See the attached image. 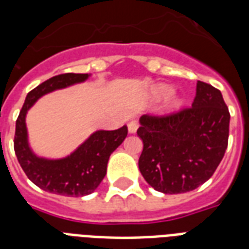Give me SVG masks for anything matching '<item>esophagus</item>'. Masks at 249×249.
<instances>
[{"label": "esophagus", "mask_w": 249, "mask_h": 249, "mask_svg": "<svg viewBox=\"0 0 249 249\" xmlns=\"http://www.w3.org/2000/svg\"><path fill=\"white\" fill-rule=\"evenodd\" d=\"M138 129V121L137 120H130L128 124V130L129 133H136Z\"/></svg>", "instance_id": "34e87169"}]
</instances>
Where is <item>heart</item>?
Here are the masks:
<instances>
[{
  "label": "heart",
  "mask_w": 249,
  "mask_h": 249,
  "mask_svg": "<svg viewBox=\"0 0 249 249\" xmlns=\"http://www.w3.org/2000/svg\"><path fill=\"white\" fill-rule=\"evenodd\" d=\"M172 86L166 85V84H159V85H156L152 90V95L155 99H161V98H166V109H176L178 108L179 106H181V101L178 99L177 97H174V95H170L172 94Z\"/></svg>",
  "instance_id": "heart-1"
}]
</instances>
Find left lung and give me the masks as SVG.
<instances>
[{
	"label": "left lung",
	"mask_w": 249,
	"mask_h": 249,
	"mask_svg": "<svg viewBox=\"0 0 249 249\" xmlns=\"http://www.w3.org/2000/svg\"><path fill=\"white\" fill-rule=\"evenodd\" d=\"M138 166L148 185L164 194L195 190L212 177L228 148L230 113L222 94L197 81L190 108L166 116L143 115Z\"/></svg>",
	"instance_id": "left-lung-1"
}]
</instances>
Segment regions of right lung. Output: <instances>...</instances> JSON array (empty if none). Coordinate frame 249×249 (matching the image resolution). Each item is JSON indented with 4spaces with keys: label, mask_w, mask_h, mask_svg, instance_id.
<instances>
[{
    "label": "right lung",
    "mask_w": 249,
    "mask_h": 249,
    "mask_svg": "<svg viewBox=\"0 0 249 249\" xmlns=\"http://www.w3.org/2000/svg\"><path fill=\"white\" fill-rule=\"evenodd\" d=\"M88 73H63L54 76L31 90L18 116L14 150L27 177L48 193L64 196H85L97 189L107 172L109 155L128 136L126 125L116 130H97L71 155L63 159L38 158L29 147L25 116L38 98L54 90L84 83Z\"/></svg>",
    "instance_id": "add662e5"
}]
</instances>
